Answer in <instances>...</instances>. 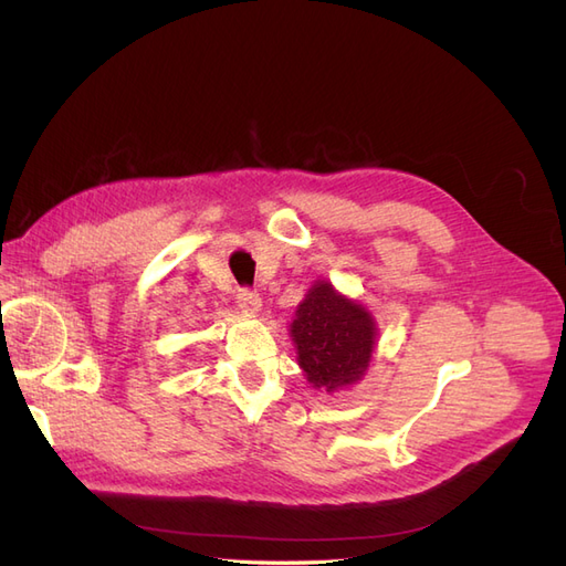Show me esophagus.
Returning a JSON list of instances; mask_svg holds the SVG:
<instances>
[{
  "instance_id": "34e87169",
  "label": "esophagus",
  "mask_w": 566,
  "mask_h": 566,
  "mask_svg": "<svg viewBox=\"0 0 566 566\" xmlns=\"http://www.w3.org/2000/svg\"><path fill=\"white\" fill-rule=\"evenodd\" d=\"M235 302H238V306H241V310H245V312H250V314L260 312V306H262V297L256 295L252 287H238Z\"/></svg>"
}]
</instances>
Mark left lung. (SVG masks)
<instances>
[{"instance_id": "1", "label": "left lung", "mask_w": 566, "mask_h": 566, "mask_svg": "<svg viewBox=\"0 0 566 566\" xmlns=\"http://www.w3.org/2000/svg\"><path fill=\"white\" fill-rule=\"evenodd\" d=\"M295 316L290 333L306 380L325 391L361 380L375 345V323L361 304L337 295L331 283L321 281Z\"/></svg>"}]
</instances>
